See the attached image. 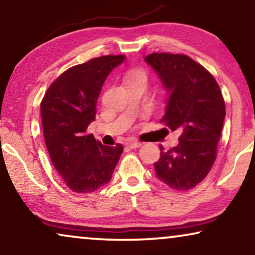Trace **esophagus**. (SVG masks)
Returning a JSON list of instances; mask_svg holds the SVG:
<instances>
[{"label": "esophagus", "mask_w": 255, "mask_h": 255, "mask_svg": "<svg viewBox=\"0 0 255 255\" xmlns=\"http://www.w3.org/2000/svg\"><path fill=\"white\" fill-rule=\"evenodd\" d=\"M127 145H128V147H130V148H138V147H140L142 144L139 141H128V142H127Z\"/></svg>", "instance_id": "34e87169"}]
</instances>
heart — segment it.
<instances>
[{"instance_id": "b5f03b06", "label": "heart", "mask_w": 255, "mask_h": 255, "mask_svg": "<svg viewBox=\"0 0 255 255\" xmlns=\"http://www.w3.org/2000/svg\"><path fill=\"white\" fill-rule=\"evenodd\" d=\"M138 80H142V81H146V74L141 71L132 72L128 74V82L132 81H138Z\"/></svg>"}]
</instances>
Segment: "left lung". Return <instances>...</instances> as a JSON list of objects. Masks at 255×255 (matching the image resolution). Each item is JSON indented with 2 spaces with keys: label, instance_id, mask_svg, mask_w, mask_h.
<instances>
[{
  "label": "left lung",
  "instance_id": "obj_1",
  "mask_svg": "<svg viewBox=\"0 0 255 255\" xmlns=\"http://www.w3.org/2000/svg\"><path fill=\"white\" fill-rule=\"evenodd\" d=\"M168 94L161 122L180 130L175 147H160L155 175L175 190L196 187L214 165L225 120L218 83L203 66L184 54L152 53L145 57Z\"/></svg>",
  "mask_w": 255,
  "mask_h": 255
}]
</instances>
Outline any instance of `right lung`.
<instances>
[{"label":"right lung","instance_id":"add662e5","mask_svg":"<svg viewBox=\"0 0 255 255\" xmlns=\"http://www.w3.org/2000/svg\"><path fill=\"white\" fill-rule=\"evenodd\" d=\"M125 55H104L73 66L50 86L40 104L52 163L74 193H93L111 180L123 146H104L87 128L95 121L103 83Z\"/></svg>","mask_w":255,"mask_h":255}]
</instances>
